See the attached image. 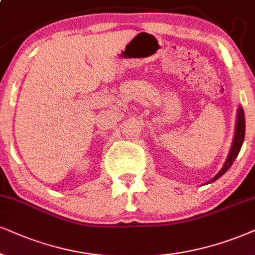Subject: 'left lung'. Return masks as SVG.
I'll use <instances>...</instances> for the list:
<instances>
[{
	"label": "left lung",
	"mask_w": 255,
	"mask_h": 255,
	"mask_svg": "<svg viewBox=\"0 0 255 255\" xmlns=\"http://www.w3.org/2000/svg\"><path fill=\"white\" fill-rule=\"evenodd\" d=\"M244 138H245V114H244V109L239 108L238 111V120H237V126H235V135H234V140H233V144H232V148L230 150V154H228V157L225 162L224 167H222L220 172H219L217 175L214 176L211 181H208L207 183L214 182L220 178V176L224 175L225 173L230 169V167L233 165L235 157L238 156L239 151L241 149V146L244 143Z\"/></svg>",
	"instance_id": "8db88e82"
}]
</instances>
